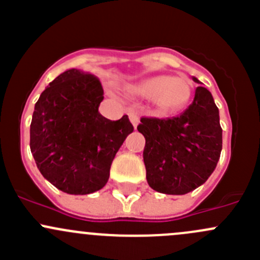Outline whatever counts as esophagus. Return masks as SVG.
Listing matches in <instances>:
<instances>
[{
    "instance_id": "34e87169",
    "label": "esophagus",
    "mask_w": 260,
    "mask_h": 260,
    "mask_svg": "<svg viewBox=\"0 0 260 260\" xmlns=\"http://www.w3.org/2000/svg\"><path fill=\"white\" fill-rule=\"evenodd\" d=\"M128 117H129V120H131V123L133 124V127L137 128V125H138V114L136 113L135 111H131L129 113H128Z\"/></svg>"
}]
</instances>
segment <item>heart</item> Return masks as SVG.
<instances>
[{"instance_id": "obj_1", "label": "heart", "mask_w": 260, "mask_h": 260, "mask_svg": "<svg viewBox=\"0 0 260 260\" xmlns=\"http://www.w3.org/2000/svg\"><path fill=\"white\" fill-rule=\"evenodd\" d=\"M133 91L145 99H153L157 112L169 114L180 111L187 104L191 96V84L185 78L157 75L136 85Z\"/></svg>"}]
</instances>
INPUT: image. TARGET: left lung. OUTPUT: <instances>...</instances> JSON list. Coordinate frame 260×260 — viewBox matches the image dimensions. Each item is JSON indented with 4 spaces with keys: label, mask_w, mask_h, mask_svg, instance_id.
I'll list each match as a JSON object with an SVG mask.
<instances>
[{
    "label": "left lung",
    "mask_w": 260,
    "mask_h": 260,
    "mask_svg": "<svg viewBox=\"0 0 260 260\" xmlns=\"http://www.w3.org/2000/svg\"><path fill=\"white\" fill-rule=\"evenodd\" d=\"M137 129L146 138L143 161L147 182L153 190L185 195L214 172L221 153L222 129L219 109L204 86L196 88L192 103L180 115L142 117Z\"/></svg>",
    "instance_id": "obj_1"
}]
</instances>
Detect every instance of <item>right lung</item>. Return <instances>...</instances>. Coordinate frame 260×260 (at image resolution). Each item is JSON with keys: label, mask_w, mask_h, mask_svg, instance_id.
Segmentation results:
<instances>
[{"label": "right lung", "mask_w": 260, "mask_h": 260, "mask_svg": "<svg viewBox=\"0 0 260 260\" xmlns=\"http://www.w3.org/2000/svg\"><path fill=\"white\" fill-rule=\"evenodd\" d=\"M103 99L98 78L70 69L36 102L31 153L41 175L60 191L86 195L104 187L115 153L133 132L128 115L109 120L99 113Z\"/></svg>", "instance_id": "add662e5"}]
</instances>
